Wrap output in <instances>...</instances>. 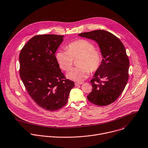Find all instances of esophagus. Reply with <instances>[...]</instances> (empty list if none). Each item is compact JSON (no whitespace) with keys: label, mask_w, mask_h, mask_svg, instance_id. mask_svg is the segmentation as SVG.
I'll list each match as a JSON object with an SVG mask.
<instances>
[{"label":"esophagus","mask_w":148,"mask_h":148,"mask_svg":"<svg viewBox=\"0 0 148 148\" xmlns=\"http://www.w3.org/2000/svg\"><path fill=\"white\" fill-rule=\"evenodd\" d=\"M82 84V82H75V86H78L79 85H81Z\"/></svg>","instance_id":"1"}]
</instances>
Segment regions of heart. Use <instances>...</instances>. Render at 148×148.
Instances as JSON below:
<instances>
[{"mask_svg":"<svg viewBox=\"0 0 148 148\" xmlns=\"http://www.w3.org/2000/svg\"><path fill=\"white\" fill-rule=\"evenodd\" d=\"M66 50H59L55 57L59 67L64 71H68L72 66L74 59L79 58L78 67L71 69L66 74L69 79L81 82L88 78L90 70L95 71L101 66L102 62L101 53L96 50L91 42L79 39L69 43Z\"/></svg>","mask_w":148,"mask_h":148,"instance_id":"1","label":"heart"}]
</instances>
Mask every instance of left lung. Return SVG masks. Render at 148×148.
<instances>
[{
  "instance_id": "8db88e82",
  "label": "left lung",
  "mask_w": 148,
  "mask_h": 148,
  "mask_svg": "<svg viewBox=\"0 0 148 148\" xmlns=\"http://www.w3.org/2000/svg\"><path fill=\"white\" fill-rule=\"evenodd\" d=\"M79 36L95 41L99 46L102 62L90 83L92 90L88 101L97 106L113 103L123 92L128 79L130 62L121 40L105 30L81 33Z\"/></svg>"
}]
</instances>
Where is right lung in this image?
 <instances>
[{"label":"right lung","mask_w":148,"mask_h":148,"mask_svg":"<svg viewBox=\"0 0 148 148\" xmlns=\"http://www.w3.org/2000/svg\"><path fill=\"white\" fill-rule=\"evenodd\" d=\"M64 36L53 34L32 37L23 47L20 78L32 99L42 108L55 111L67 102L74 82L65 79L55 57Z\"/></svg>","instance_id":"1"}]
</instances>
